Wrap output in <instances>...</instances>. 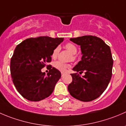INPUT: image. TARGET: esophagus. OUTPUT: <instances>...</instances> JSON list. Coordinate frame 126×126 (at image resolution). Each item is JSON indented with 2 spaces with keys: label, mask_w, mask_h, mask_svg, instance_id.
I'll list each match as a JSON object with an SVG mask.
<instances>
[{
  "label": "esophagus",
  "mask_w": 126,
  "mask_h": 126,
  "mask_svg": "<svg viewBox=\"0 0 126 126\" xmlns=\"http://www.w3.org/2000/svg\"><path fill=\"white\" fill-rule=\"evenodd\" d=\"M64 75V73H62V77H63Z\"/></svg>",
  "instance_id": "1"
}]
</instances>
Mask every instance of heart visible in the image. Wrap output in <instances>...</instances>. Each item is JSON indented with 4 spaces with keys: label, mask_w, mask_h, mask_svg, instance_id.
<instances>
[{
    "label": "heart",
    "mask_w": 126,
    "mask_h": 126,
    "mask_svg": "<svg viewBox=\"0 0 126 126\" xmlns=\"http://www.w3.org/2000/svg\"><path fill=\"white\" fill-rule=\"evenodd\" d=\"M65 48L70 52L71 54L76 55L78 52V49L77 47H76L75 45L71 43H68L65 45ZM58 52H59V47H57L53 50V52L52 54V57L53 58H55L57 57ZM53 66L58 70L62 72H64L67 68H69V64H66V63H63L61 62H55L53 64Z\"/></svg>",
    "instance_id": "b5f03b06"
}]
</instances>
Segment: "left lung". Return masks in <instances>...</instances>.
Listing matches in <instances>:
<instances>
[{
    "label": "left lung",
    "instance_id": "8db88e82",
    "mask_svg": "<svg viewBox=\"0 0 126 126\" xmlns=\"http://www.w3.org/2000/svg\"><path fill=\"white\" fill-rule=\"evenodd\" d=\"M80 46L81 60L73 68L78 73L71 74L73 80L68 86L71 95L82 102L96 99L106 90L112 76L113 60L110 47L99 37L84 36L71 38Z\"/></svg>",
    "mask_w": 126,
    "mask_h": 126
}]
</instances>
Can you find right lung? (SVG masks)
Here are the masks:
<instances>
[{
    "label": "right lung",
    "instance_id": "1",
    "mask_svg": "<svg viewBox=\"0 0 126 126\" xmlns=\"http://www.w3.org/2000/svg\"><path fill=\"white\" fill-rule=\"evenodd\" d=\"M63 40L41 36L27 39L16 46L11 58L10 72L16 89L24 98L37 102L53 92L61 73L53 67L46 75L41 69L51 62L53 50Z\"/></svg>",
    "mask_w": 126,
    "mask_h": 126
}]
</instances>
